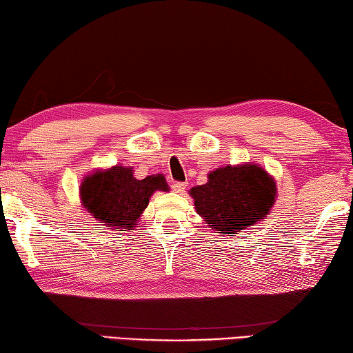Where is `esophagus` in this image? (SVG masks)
<instances>
[{
  "label": "esophagus",
  "mask_w": 353,
  "mask_h": 353,
  "mask_svg": "<svg viewBox=\"0 0 353 353\" xmlns=\"http://www.w3.org/2000/svg\"><path fill=\"white\" fill-rule=\"evenodd\" d=\"M172 189L175 190L176 194H181V192H184V189H186V183H180V181L173 183L172 184Z\"/></svg>",
  "instance_id": "34e87169"
}]
</instances>
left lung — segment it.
Instances as JSON below:
<instances>
[{
  "mask_svg": "<svg viewBox=\"0 0 353 353\" xmlns=\"http://www.w3.org/2000/svg\"><path fill=\"white\" fill-rule=\"evenodd\" d=\"M195 209L209 228L237 234L262 221L276 201V183L257 164L226 165L208 175V183L189 190Z\"/></svg>",
  "mask_w": 353,
  "mask_h": 353,
  "instance_id": "8db88e82",
  "label": "left lung"
}]
</instances>
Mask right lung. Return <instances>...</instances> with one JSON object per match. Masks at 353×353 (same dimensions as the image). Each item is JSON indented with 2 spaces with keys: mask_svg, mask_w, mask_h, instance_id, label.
I'll list each match as a JSON object with an SVG mask.
<instances>
[{
  "mask_svg": "<svg viewBox=\"0 0 353 353\" xmlns=\"http://www.w3.org/2000/svg\"><path fill=\"white\" fill-rule=\"evenodd\" d=\"M157 190H169L163 175L138 180L132 167L113 165L83 178L80 200L99 223L114 228V231L133 230Z\"/></svg>",
  "mask_w": 353,
  "mask_h": 353,
  "instance_id": "obj_1",
  "label": "right lung"
}]
</instances>
